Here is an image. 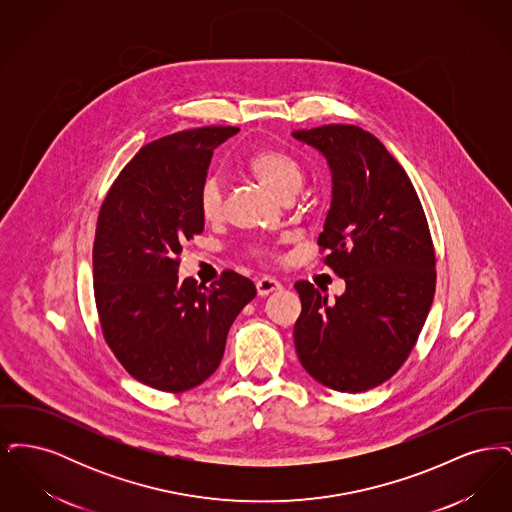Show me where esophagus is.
Segmentation results:
<instances>
[{
  "mask_svg": "<svg viewBox=\"0 0 512 512\" xmlns=\"http://www.w3.org/2000/svg\"><path fill=\"white\" fill-rule=\"evenodd\" d=\"M282 290V284L270 276H263L257 280V292L259 295H268L272 292H280Z\"/></svg>",
  "mask_w": 512,
  "mask_h": 512,
  "instance_id": "34e87169",
  "label": "esophagus"
}]
</instances>
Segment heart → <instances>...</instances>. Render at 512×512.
Masks as SVG:
<instances>
[{"label": "heart", "mask_w": 512, "mask_h": 512, "mask_svg": "<svg viewBox=\"0 0 512 512\" xmlns=\"http://www.w3.org/2000/svg\"><path fill=\"white\" fill-rule=\"evenodd\" d=\"M251 172L267 190L280 199H292L303 186V169L292 155L265 147L255 151L247 163ZM199 211L203 219L219 220L224 213V184L219 174H207L199 186Z\"/></svg>", "instance_id": "b5f03b06"}]
</instances>
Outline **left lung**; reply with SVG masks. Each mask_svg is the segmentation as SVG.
I'll list each match as a JSON object with an SVG mask.
<instances>
[{"instance_id": "left-lung-1", "label": "left lung", "mask_w": 512, "mask_h": 512, "mask_svg": "<svg viewBox=\"0 0 512 512\" xmlns=\"http://www.w3.org/2000/svg\"><path fill=\"white\" fill-rule=\"evenodd\" d=\"M332 172V203L318 236L324 263L345 280L334 303L299 280L293 328L303 368L326 388L372 390L401 368L430 313L436 255L428 220L407 172L359 126L295 130Z\"/></svg>"}]
</instances>
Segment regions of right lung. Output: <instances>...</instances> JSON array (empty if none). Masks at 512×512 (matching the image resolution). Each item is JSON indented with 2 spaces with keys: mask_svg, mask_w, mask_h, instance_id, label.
<instances>
[{
  "mask_svg": "<svg viewBox=\"0 0 512 512\" xmlns=\"http://www.w3.org/2000/svg\"><path fill=\"white\" fill-rule=\"evenodd\" d=\"M236 126L176 132L142 147L99 209L94 295L103 338L126 372L159 391L192 390L219 368L232 322L257 295L224 270L209 288L178 278L182 244L203 232L199 186Z\"/></svg>",
  "mask_w": 512,
  "mask_h": 512,
  "instance_id": "right-lung-1",
  "label": "right lung"
}]
</instances>
